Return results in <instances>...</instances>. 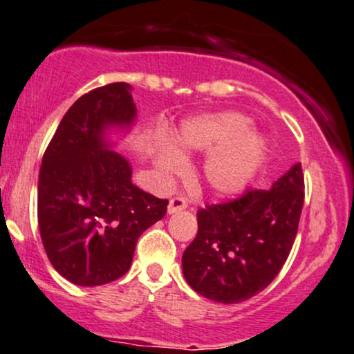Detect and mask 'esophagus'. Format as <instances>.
Instances as JSON below:
<instances>
[{"label": "esophagus", "mask_w": 354, "mask_h": 354, "mask_svg": "<svg viewBox=\"0 0 354 354\" xmlns=\"http://www.w3.org/2000/svg\"><path fill=\"white\" fill-rule=\"evenodd\" d=\"M185 209H187V201H185L184 197H174V198H170L169 207H167L169 214H177V212L185 210Z\"/></svg>", "instance_id": "obj_1"}]
</instances>
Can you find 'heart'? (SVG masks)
I'll use <instances>...</instances> for the list:
<instances>
[{"instance_id":"obj_1","label":"heart","mask_w":354,"mask_h":354,"mask_svg":"<svg viewBox=\"0 0 354 354\" xmlns=\"http://www.w3.org/2000/svg\"><path fill=\"white\" fill-rule=\"evenodd\" d=\"M267 153V142L252 131L250 118L236 111L203 112L184 119L172 145H157V167L165 176L185 170V157L207 156L202 180L214 195H235L248 187Z\"/></svg>"}]
</instances>
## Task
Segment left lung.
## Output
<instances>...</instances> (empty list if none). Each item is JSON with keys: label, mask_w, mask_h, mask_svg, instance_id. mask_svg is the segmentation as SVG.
I'll return each mask as SVG.
<instances>
[{"label": "left lung", "mask_w": 354, "mask_h": 354, "mask_svg": "<svg viewBox=\"0 0 354 354\" xmlns=\"http://www.w3.org/2000/svg\"><path fill=\"white\" fill-rule=\"evenodd\" d=\"M301 164L270 190H247L197 212L198 232L182 255V272L209 300L240 303L272 283L288 259L305 198Z\"/></svg>", "instance_id": "8db88e82"}]
</instances>
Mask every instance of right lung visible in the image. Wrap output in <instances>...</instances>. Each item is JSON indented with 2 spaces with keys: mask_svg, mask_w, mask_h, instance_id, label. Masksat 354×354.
Segmentation results:
<instances>
[{
  "mask_svg": "<svg viewBox=\"0 0 354 354\" xmlns=\"http://www.w3.org/2000/svg\"><path fill=\"white\" fill-rule=\"evenodd\" d=\"M126 82L79 97L46 149L37 180V223L56 272L79 286L118 280L131 268L137 239L164 217L169 201L132 184V167L112 151V132L134 126Z\"/></svg>",
  "mask_w": 354,
  "mask_h": 354,
  "instance_id": "right-lung-1",
  "label": "right lung"
}]
</instances>
